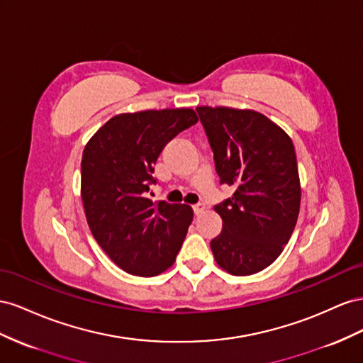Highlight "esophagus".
I'll return each instance as SVG.
<instances>
[{"instance_id":"1","label":"esophagus","mask_w":363,"mask_h":363,"mask_svg":"<svg viewBox=\"0 0 363 363\" xmlns=\"http://www.w3.org/2000/svg\"><path fill=\"white\" fill-rule=\"evenodd\" d=\"M203 210H205V205H203V203H196V205H193V211H194L196 216L202 214Z\"/></svg>"}]
</instances>
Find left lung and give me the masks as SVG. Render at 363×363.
Instances as JSON below:
<instances>
[{"instance_id": "8db88e82", "label": "left lung", "mask_w": 363, "mask_h": 363, "mask_svg": "<svg viewBox=\"0 0 363 363\" xmlns=\"http://www.w3.org/2000/svg\"><path fill=\"white\" fill-rule=\"evenodd\" d=\"M220 184L234 194L216 205L223 230L211 240L214 260L231 275L272 264L295 230L301 203L291 137L251 109L199 106Z\"/></svg>"}]
</instances>
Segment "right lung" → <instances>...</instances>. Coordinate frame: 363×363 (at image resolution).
<instances>
[{"label":"right lung","mask_w":363,"mask_h":363,"mask_svg":"<svg viewBox=\"0 0 363 363\" xmlns=\"http://www.w3.org/2000/svg\"><path fill=\"white\" fill-rule=\"evenodd\" d=\"M198 123L193 109L118 113L92 135L82 157L80 194L89 230L123 271L153 277L174 263L193 220L189 205L147 198L153 165L179 132Z\"/></svg>","instance_id":"obj_1"}]
</instances>
